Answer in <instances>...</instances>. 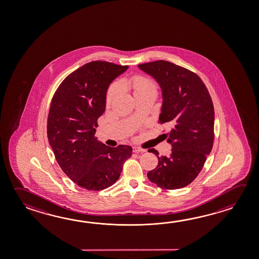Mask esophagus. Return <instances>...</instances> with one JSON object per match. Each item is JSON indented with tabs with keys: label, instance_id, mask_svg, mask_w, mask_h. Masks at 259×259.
<instances>
[{
	"label": "esophagus",
	"instance_id": "esophagus-1",
	"mask_svg": "<svg viewBox=\"0 0 259 259\" xmlns=\"http://www.w3.org/2000/svg\"><path fill=\"white\" fill-rule=\"evenodd\" d=\"M146 151H147L146 149L139 148V147H134V152H135V153H145Z\"/></svg>",
	"mask_w": 259,
	"mask_h": 259
}]
</instances>
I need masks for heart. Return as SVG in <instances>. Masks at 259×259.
I'll list each match as a JSON object with an SVG mask.
<instances>
[{"label":"heart","instance_id":"heart-1","mask_svg":"<svg viewBox=\"0 0 259 259\" xmlns=\"http://www.w3.org/2000/svg\"><path fill=\"white\" fill-rule=\"evenodd\" d=\"M131 87L134 91L135 96H137L138 94H143V93H156V89H157L156 83L154 82L153 80L145 78V77H142V76H137L132 78ZM118 92H119L118 84H113L108 92V103H111V101L117 94Z\"/></svg>","mask_w":259,"mask_h":259}]
</instances>
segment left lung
Segmentation results:
<instances>
[{"instance_id":"obj_1","label":"left lung","mask_w":259,"mask_h":259,"mask_svg":"<svg viewBox=\"0 0 259 259\" xmlns=\"http://www.w3.org/2000/svg\"><path fill=\"white\" fill-rule=\"evenodd\" d=\"M138 68L160 87L159 121L170 127L165 134L170 156H159L156 149H149L158 165L147 178L163 189H181L195 180L212 148L214 109L210 93L198 75L169 61L140 64Z\"/></svg>"}]
</instances>
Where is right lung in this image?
<instances>
[{
	"mask_svg": "<svg viewBox=\"0 0 259 259\" xmlns=\"http://www.w3.org/2000/svg\"><path fill=\"white\" fill-rule=\"evenodd\" d=\"M128 66L92 61L64 79L52 99L48 138L61 169L77 185L102 191L117 181L133 148L108 147L95 137L110 84Z\"/></svg>",
	"mask_w": 259,
	"mask_h": 259,
	"instance_id": "right-lung-1",
	"label": "right lung"
}]
</instances>
